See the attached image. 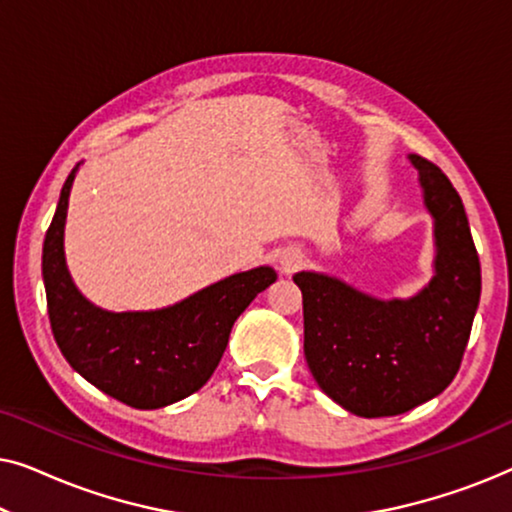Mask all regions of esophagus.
I'll use <instances>...</instances> for the list:
<instances>
[{"label": "esophagus", "mask_w": 512, "mask_h": 512, "mask_svg": "<svg viewBox=\"0 0 512 512\" xmlns=\"http://www.w3.org/2000/svg\"><path fill=\"white\" fill-rule=\"evenodd\" d=\"M300 263H303V254H300V251H296V249L284 251L282 258H279V265H282L284 272H293Z\"/></svg>", "instance_id": "obj_1"}]
</instances>
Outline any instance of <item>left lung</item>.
<instances>
[{
	"instance_id": "8db88e82",
	"label": "left lung",
	"mask_w": 512,
	"mask_h": 512,
	"mask_svg": "<svg viewBox=\"0 0 512 512\" xmlns=\"http://www.w3.org/2000/svg\"><path fill=\"white\" fill-rule=\"evenodd\" d=\"M436 219V277L410 300L370 298L338 279L298 272L305 359L324 394L359 417L401 415L438 396L464 359L480 303V258L452 181L410 156Z\"/></svg>"
}]
</instances>
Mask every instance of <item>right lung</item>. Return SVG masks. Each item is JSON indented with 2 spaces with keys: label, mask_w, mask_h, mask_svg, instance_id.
<instances>
[{
  "label": "right lung",
  "mask_w": 512,
  "mask_h": 512,
  "mask_svg": "<svg viewBox=\"0 0 512 512\" xmlns=\"http://www.w3.org/2000/svg\"><path fill=\"white\" fill-rule=\"evenodd\" d=\"M74 172L62 186L41 254L53 338L69 366L104 394L137 410L165 408L212 377L235 319L277 275L272 268L240 272L156 312L100 310L76 291L62 251Z\"/></svg>",
  "instance_id": "add662e5"
}]
</instances>
